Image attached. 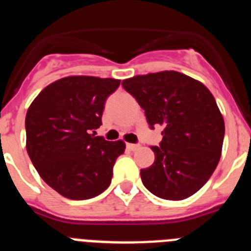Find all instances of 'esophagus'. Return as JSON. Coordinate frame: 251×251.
Wrapping results in <instances>:
<instances>
[{"label":"esophagus","mask_w":251,"mask_h":251,"mask_svg":"<svg viewBox=\"0 0 251 251\" xmlns=\"http://www.w3.org/2000/svg\"><path fill=\"white\" fill-rule=\"evenodd\" d=\"M138 147H140V145H134V143H127V149L129 150V151H136Z\"/></svg>","instance_id":"1"}]
</instances>
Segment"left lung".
<instances>
[{
	"label": "left lung",
	"mask_w": 251,
	"mask_h": 251,
	"mask_svg": "<svg viewBox=\"0 0 251 251\" xmlns=\"http://www.w3.org/2000/svg\"><path fill=\"white\" fill-rule=\"evenodd\" d=\"M123 87L145 110L150 127L164 128L155 162L141 170L143 185L156 197L181 201L204 185L221 158L225 122L201 81L176 71L126 78Z\"/></svg>",
	"instance_id": "8db88e82"
}]
</instances>
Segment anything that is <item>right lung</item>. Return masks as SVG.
I'll return each instance as SVG.
<instances>
[{"instance_id":"obj_1","label":"right lung","mask_w":251,"mask_h":251,"mask_svg":"<svg viewBox=\"0 0 251 251\" xmlns=\"http://www.w3.org/2000/svg\"><path fill=\"white\" fill-rule=\"evenodd\" d=\"M115 78L67 76L42 90L25 118L26 151L43 180L64 198L82 201L110 185L122 140L96 136Z\"/></svg>"}]
</instances>
